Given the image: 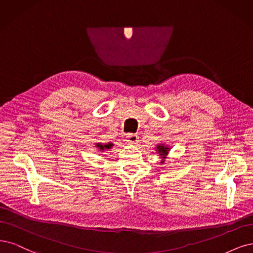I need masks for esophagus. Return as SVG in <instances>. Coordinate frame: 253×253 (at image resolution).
Masks as SVG:
<instances>
[{
	"label": "esophagus",
	"mask_w": 253,
	"mask_h": 253,
	"mask_svg": "<svg viewBox=\"0 0 253 253\" xmlns=\"http://www.w3.org/2000/svg\"><path fill=\"white\" fill-rule=\"evenodd\" d=\"M126 141L130 144H137L138 142V135L133 134V133H128L126 135Z\"/></svg>",
	"instance_id": "1"
}]
</instances>
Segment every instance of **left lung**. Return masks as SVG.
I'll list each match as a JSON object with an SVG mask.
<instances>
[{
  "label": "left lung",
  "mask_w": 253,
  "mask_h": 253,
  "mask_svg": "<svg viewBox=\"0 0 253 253\" xmlns=\"http://www.w3.org/2000/svg\"><path fill=\"white\" fill-rule=\"evenodd\" d=\"M154 149H156V152L159 154V157L162 159L161 164H163V163H164L165 160L167 159V156H168V153L170 151V146L165 145V144H158L157 147Z\"/></svg>",
  "instance_id": "8db88e82"
}]
</instances>
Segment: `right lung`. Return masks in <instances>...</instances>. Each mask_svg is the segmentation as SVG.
<instances>
[{"mask_svg":"<svg viewBox=\"0 0 253 253\" xmlns=\"http://www.w3.org/2000/svg\"><path fill=\"white\" fill-rule=\"evenodd\" d=\"M95 147L99 148L100 151H105V150H109L113 147V144L112 143H95Z\"/></svg>","mask_w":253,"mask_h":253,"instance_id":"add662e5","label":"right lung"}]
</instances>
